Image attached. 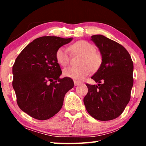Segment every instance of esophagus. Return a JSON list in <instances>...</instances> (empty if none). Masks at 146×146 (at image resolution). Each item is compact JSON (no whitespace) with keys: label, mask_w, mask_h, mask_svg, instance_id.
Listing matches in <instances>:
<instances>
[{"label":"esophagus","mask_w":146,"mask_h":146,"mask_svg":"<svg viewBox=\"0 0 146 146\" xmlns=\"http://www.w3.org/2000/svg\"><path fill=\"white\" fill-rule=\"evenodd\" d=\"M74 84H75V86H78L79 84H80V82H78V81H74Z\"/></svg>","instance_id":"1"}]
</instances>
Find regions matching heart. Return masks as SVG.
Instances as JSON below:
<instances>
[{"label": "heart", "instance_id": "1", "mask_svg": "<svg viewBox=\"0 0 146 146\" xmlns=\"http://www.w3.org/2000/svg\"><path fill=\"white\" fill-rule=\"evenodd\" d=\"M70 49L74 55L78 54L82 57L80 61V66H68L64 69L63 74L66 77L76 81L82 80L88 75L90 70L97 71L100 67L102 62V56L96 51V48L93 44L86 40H80L71 45ZM55 58L60 65L65 66L70 62V53L67 49L60 47L56 51Z\"/></svg>", "mask_w": 146, "mask_h": 146}]
</instances>
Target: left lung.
<instances>
[{"label": "left lung", "mask_w": 146, "mask_h": 146, "mask_svg": "<svg viewBox=\"0 0 146 146\" xmlns=\"http://www.w3.org/2000/svg\"><path fill=\"white\" fill-rule=\"evenodd\" d=\"M99 49L102 62L91 78L98 85L86 84L84 103L89 114L101 121L113 120L129 103L133 85V63L124 47L102 35L91 36Z\"/></svg>", "instance_id": "obj_1"}]
</instances>
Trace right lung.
Instances as JSON below:
<instances>
[{
    "label": "right lung",
    "instance_id": "1",
    "mask_svg": "<svg viewBox=\"0 0 146 146\" xmlns=\"http://www.w3.org/2000/svg\"><path fill=\"white\" fill-rule=\"evenodd\" d=\"M73 38L45 36L29 43L17 56L13 66V88L21 110L35 119L45 120L62 107L66 93L74 83L60 78L62 71L55 53Z\"/></svg>",
    "mask_w": 146,
    "mask_h": 146
}]
</instances>
